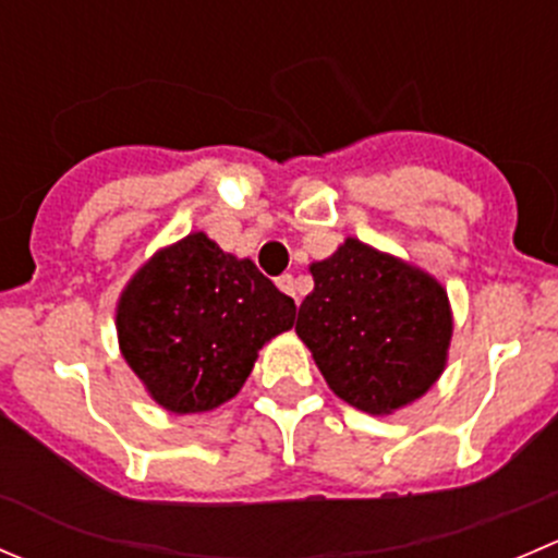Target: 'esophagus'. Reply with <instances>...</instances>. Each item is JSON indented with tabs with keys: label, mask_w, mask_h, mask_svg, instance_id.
I'll use <instances>...</instances> for the list:
<instances>
[{
	"label": "esophagus",
	"mask_w": 558,
	"mask_h": 558,
	"mask_svg": "<svg viewBox=\"0 0 558 558\" xmlns=\"http://www.w3.org/2000/svg\"><path fill=\"white\" fill-rule=\"evenodd\" d=\"M275 283H278V289L283 291V294L294 296V300H296V280H294V275H280V278L275 280Z\"/></svg>",
	"instance_id": "obj_1"
}]
</instances>
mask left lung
<instances>
[{
	"instance_id": "obj_1",
	"label": "left lung",
	"mask_w": 558,
	"mask_h": 558,
	"mask_svg": "<svg viewBox=\"0 0 558 558\" xmlns=\"http://www.w3.org/2000/svg\"><path fill=\"white\" fill-rule=\"evenodd\" d=\"M315 289L296 315L331 391L353 408L388 415L424 397L448 362L453 315L429 272L348 238L313 262Z\"/></svg>"
}]
</instances>
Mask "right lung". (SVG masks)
Listing matches in <instances>:
<instances>
[{"label":"right lung","mask_w":558,"mask_h":558,"mask_svg":"<svg viewBox=\"0 0 558 558\" xmlns=\"http://www.w3.org/2000/svg\"><path fill=\"white\" fill-rule=\"evenodd\" d=\"M296 305L251 258L205 232L161 247L116 307L118 345L170 413H207L243 388L264 342L294 326Z\"/></svg>","instance_id":"obj_1"}]
</instances>
